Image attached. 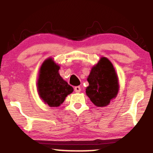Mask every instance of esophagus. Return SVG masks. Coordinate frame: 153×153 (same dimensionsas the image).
<instances>
[{
  "mask_svg": "<svg viewBox=\"0 0 153 153\" xmlns=\"http://www.w3.org/2000/svg\"><path fill=\"white\" fill-rule=\"evenodd\" d=\"M74 91H75V92L79 93V92H80V91H81V88H80V86H75L74 88Z\"/></svg>",
  "mask_w": 153,
  "mask_h": 153,
  "instance_id": "34e87169",
  "label": "esophagus"
}]
</instances>
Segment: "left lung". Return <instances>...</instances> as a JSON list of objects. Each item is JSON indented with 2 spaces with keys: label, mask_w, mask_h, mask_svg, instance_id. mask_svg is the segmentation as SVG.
<instances>
[{
  "label": "left lung",
  "mask_w": 153,
  "mask_h": 153,
  "mask_svg": "<svg viewBox=\"0 0 153 153\" xmlns=\"http://www.w3.org/2000/svg\"><path fill=\"white\" fill-rule=\"evenodd\" d=\"M87 80L89 85L85 93L96 106H107L117 96L118 77L113 65L106 57H101L93 67Z\"/></svg>",
  "instance_id": "left-lung-1"
}]
</instances>
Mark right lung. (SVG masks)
Here are the masks:
<instances>
[{
  "instance_id": "obj_1",
  "label": "right lung",
  "mask_w": 153,
  "mask_h": 153,
  "mask_svg": "<svg viewBox=\"0 0 153 153\" xmlns=\"http://www.w3.org/2000/svg\"><path fill=\"white\" fill-rule=\"evenodd\" d=\"M59 66L48 58L42 65L37 81L38 93L41 99L50 107H57L64 102L73 88L59 74Z\"/></svg>"
}]
</instances>
